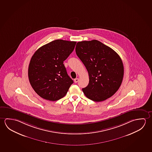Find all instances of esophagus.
<instances>
[{
  "label": "esophagus",
  "instance_id": "esophagus-1",
  "mask_svg": "<svg viewBox=\"0 0 152 152\" xmlns=\"http://www.w3.org/2000/svg\"><path fill=\"white\" fill-rule=\"evenodd\" d=\"M78 81H79V79L78 78H75V79H74V82L75 83H77Z\"/></svg>",
  "mask_w": 152,
  "mask_h": 152
}]
</instances>
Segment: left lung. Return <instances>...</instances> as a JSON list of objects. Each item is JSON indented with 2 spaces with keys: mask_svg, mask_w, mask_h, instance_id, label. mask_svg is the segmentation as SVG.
I'll return each mask as SVG.
<instances>
[{
  "mask_svg": "<svg viewBox=\"0 0 152 152\" xmlns=\"http://www.w3.org/2000/svg\"><path fill=\"white\" fill-rule=\"evenodd\" d=\"M75 50L89 75V83L82 89L85 95L101 102L115 94L124 74L122 60L117 52L96 40L78 42Z\"/></svg>",
  "mask_w": 152,
  "mask_h": 152,
  "instance_id": "1",
  "label": "left lung"
}]
</instances>
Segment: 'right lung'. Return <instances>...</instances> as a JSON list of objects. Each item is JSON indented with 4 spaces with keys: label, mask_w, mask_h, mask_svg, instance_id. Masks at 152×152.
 <instances>
[{
    "label": "right lung",
    "mask_w": 152,
    "mask_h": 152,
    "mask_svg": "<svg viewBox=\"0 0 152 152\" xmlns=\"http://www.w3.org/2000/svg\"><path fill=\"white\" fill-rule=\"evenodd\" d=\"M76 42L56 40L39 48L30 60L28 76L37 94L56 101L67 94L72 80L64 61L73 51Z\"/></svg>",
    "instance_id": "add662e5"
}]
</instances>
